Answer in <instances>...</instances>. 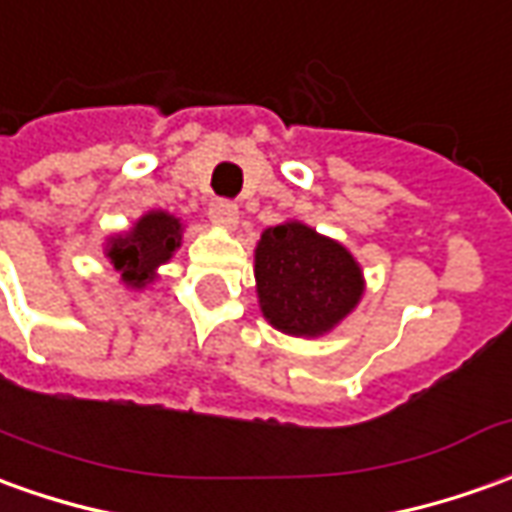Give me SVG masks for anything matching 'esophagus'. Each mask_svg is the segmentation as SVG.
I'll use <instances>...</instances> for the list:
<instances>
[{
    "mask_svg": "<svg viewBox=\"0 0 512 512\" xmlns=\"http://www.w3.org/2000/svg\"><path fill=\"white\" fill-rule=\"evenodd\" d=\"M209 220L214 222L217 228H225V231H231L236 222H239V209H236L234 203L217 200V203H211V206H209Z\"/></svg>",
    "mask_w": 512,
    "mask_h": 512,
    "instance_id": "obj_1",
    "label": "esophagus"
}]
</instances>
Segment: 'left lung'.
Segmentation results:
<instances>
[{"instance_id":"1","label":"left lung","mask_w":512,"mask_h":512,"mask_svg":"<svg viewBox=\"0 0 512 512\" xmlns=\"http://www.w3.org/2000/svg\"><path fill=\"white\" fill-rule=\"evenodd\" d=\"M253 276L264 320L303 340L337 329L365 295L357 256L301 220L264 228L253 250Z\"/></svg>"}]
</instances>
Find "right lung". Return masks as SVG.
Segmentation results:
<instances>
[{
	"label": "right lung",
	"instance_id": "add662e5",
	"mask_svg": "<svg viewBox=\"0 0 512 512\" xmlns=\"http://www.w3.org/2000/svg\"><path fill=\"white\" fill-rule=\"evenodd\" d=\"M183 220L164 209H150L128 231L111 234L102 253L119 281L128 290H144L158 278V267L178 253L183 239Z\"/></svg>",
	"mask_w": 512,
	"mask_h": 512
}]
</instances>
